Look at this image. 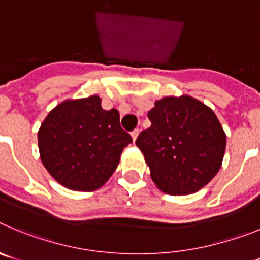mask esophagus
Returning <instances> with one entry per match:
<instances>
[{
  "instance_id": "esophagus-1",
  "label": "esophagus",
  "mask_w": 260,
  "mask_h": 260,
  "mask_svg": "<svg viewBox=\"0 0 260 260\" xmlns=\"http://www.w3.org/2000/svg\"><path fill=\"white\" fill-rule=\"evenodd\" d=\"M138 135H139V128H135L134 132H132V137H133V141H137Z\"/></svg>"
}]
</instances>
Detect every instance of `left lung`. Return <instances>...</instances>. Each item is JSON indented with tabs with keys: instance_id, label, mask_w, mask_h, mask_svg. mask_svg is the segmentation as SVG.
Listing matches in <instances>:
<instances>
[{
	"instance_id": "left-lung-1",
	"label": "left lung",
	"mask_w": 260,
	"mask_h": 260,
	"mask_svg": "<svg viewBox=\"0 0 260 260\" xmlns=\"http://www.w3.org/2000/svg\"><path fill=\"white\" fill-rule=\"evenodd\" d=\"M151 126L137 144L161 191L187 195L221 168L226 135L213 110L191 96H167L148 112Z\"/></svg>"
}]
</instances>
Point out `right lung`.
Returning a JSON list of instances; mask_svg holds the SVG:
<instances>
[{"mask_svg": "<svg viewBox=\"0 0 260 260\" xmlns=\"http://www.w3.org/2000/svg\"><path fill=\"white\" fill-rule=\"evenodd\" d=\"M38 141L41 161L57 182L93 191L109 180L133 139L119 125L118 110H104L102 99L92 95L66 100L50 110Z\"/></svg>", "mask_w": 260, "mask_h": 260, "instance_id": "1", "label": "right lung"}]
</instances>
